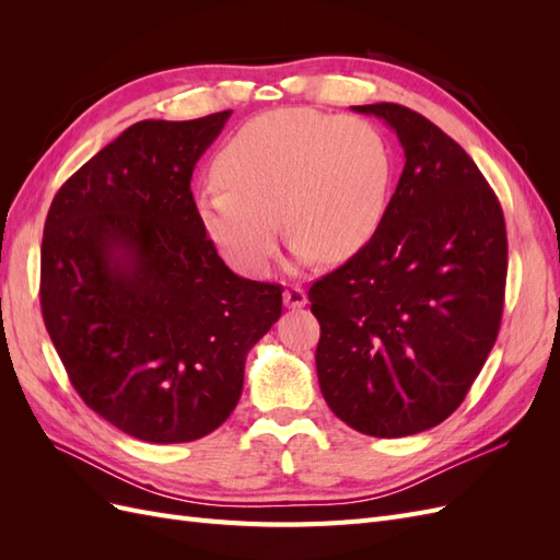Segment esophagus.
Returning a JSON list of instances; mask_svg holds the SVG:
<instances>
[{"label":"esophagus","instance_id":"1","mask_svg":"<svg viewBox=\"0 0 560 560\" xmlns=\"http://www.w3.org/2000/svg\"><path fill=\"white\" fill-rule=\"evenodd\" d=\"M282 299H284L287 308H303V306H306V301H308L306 292H303V287H299V284L287 287Z\"/></svg>","mask_w":560,"mask_h":560}]
</instances>
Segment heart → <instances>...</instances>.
I'll return each mask as SVG.
<instances>
[{
  "label": "heart",
  "mask_w": 560,
  "mask_h": 560,
  "mask_svg": "<svg viewBox=\"0 0 560 560\" xmlns=\"http://www.w3.org/2000/svg\"><path fill=\"white\" fill-rule=\"evenodd\" d=\"M214 171L219 182L196 196L200 224L233 268L266 276L280 214L303 261L362 249L385 214L393 159L364 118L292 107L247 121L219 151Z\"/></svg>",
  "instance_id": "obj_1"
}]
</instances>
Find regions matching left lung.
Instances as JSON below:
<instances>
[{
  "mask_svg": "<svg viewBox=\"0 0 560 560\" xmlns=\"http://www.w3.org/2000/svg\"><path fill=\"white\" fill-rule=\"evenodd\" d=\"M352 109L383 118L406 163L371 241L308 290L317 381L352 430L409 436L463 404L495 346L504 214L477 163L425 116L395 103Z\"/></svg>",
  "mask_w": 560,
  "mask_h": 560,
  "instance_id": "obj_1",
  "label": "left lung"
}]
</instances>
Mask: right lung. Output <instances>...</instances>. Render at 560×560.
Segmentation results:
<instances>
[{
    "label": "right lung",
    "instance_id": "add662e5",
    "mask_svg": "<svg viewBox=\"0 0 560 560\" xmlns=\"http://www.w3.org/2000/svg\"><path fill=\"white\" fill-rule=\"evenodd\" d=\"M229 116L130 126L60 186L44 224L42 315L67 376L149 444L222 425L282 313V284L235 276L196 210V161Z\"/></svg>",
    "mask_w": 560,
    "mask_h": 560
}]
</instances>
